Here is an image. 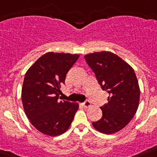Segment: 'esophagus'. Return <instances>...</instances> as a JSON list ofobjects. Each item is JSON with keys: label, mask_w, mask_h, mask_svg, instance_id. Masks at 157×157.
I'll return each mask as SVG.
<instances>
[{"label": "esophagus", "mask_w": 157, "mask_h": 157, "mask_svg": "<svg viewBox=\"0 0 157 157\" xmlns=\"http://www.w3.org/2000/svg\"><path fill=\"white\" fill-rule=\"evenodd\" d=\"M83 106H84V107H89L92 106V103H91V102L88 101V100H86V101L84 102V103H83Z\"/></svg>", "instance_id": "esophagus-1"}]
</instances>
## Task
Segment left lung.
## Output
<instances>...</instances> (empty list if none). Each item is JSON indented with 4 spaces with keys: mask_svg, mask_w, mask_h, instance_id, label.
I'll return each instance as SVG.
<instances>
[{
    "mask_svg": "<svg viewBox=\"0 0 157 157\" xmlns=\"http://www.w3.org/2000/svg\"><path fill=\"white\" fill-rule=\"evenodd\" d=\"M102 89L109 93L108 103L101 107L103 116L92 126L105 134L117 133L128 125L138 108L140 88L133 68L110 51L84 55Z\"/></svg>",
    "mask_w": 157,
    "mask_h": 157,
    "instance_id": "left-lung-1",
    "label": "left lung"
}]
</instances>
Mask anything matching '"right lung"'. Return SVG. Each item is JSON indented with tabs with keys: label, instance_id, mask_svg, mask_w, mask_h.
<instances>
[{
	"label": "right lung",
	"instance_id": "right-lung-1",
	"mask_svg": "<svg viewBox=\"0 0 157 157\" xmlns=\"http://www.w3.org/2000/svg\"><path fill=\"white\" fill-rule=\"evenodd\" d=\"M79 54L48 52L28 69L22 87L24 112L34 127L48 136L61 135L69 128L78 103L59 101L60 88Z\"/></svg>",
	"mask_w": 157,
	"mask_h": 157
}]
</instances>
